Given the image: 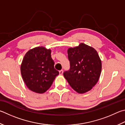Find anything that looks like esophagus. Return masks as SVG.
I'll list each match as a JSON object with an SVG mask.
<instances>
[{
	"instance_id": "34e87169",
	"label": "esophagus",
	"mask_w": 125,
	"mask_h": 125,
	"mask_svg": "<svg viewBox=\"0 0 125 125\" xmlns=\"http://www.w3.org/2000/svg\"><path fill=\"white\" fill-rule=\"evenodd\" d=\"M59 73H60V75H62L63 73V70H61L59 71Z\"/></svg>"
}]
</instances>
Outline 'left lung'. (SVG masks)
I'll list each match as a JSON object with an SVG mask.
<instances>
[{
  "label": "left lung",
  "mask_w": 125,
  "mask_h": 125,
  "mask_svg": "<svg viewBox=\"0 0 125 125\" xmlns=\"http://www.w3.org/2000/svg\"><path fill=\"white\" fill-rule=\"evenodd\" d=\"M70 69L63 73L72 88L79 94H84L92 88L99 80L102 62L94 48L81 43L68 50Z\"/></svg>",
  "instance_id": "obj_1"
}]
</instances>
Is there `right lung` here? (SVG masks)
Wrapping results in <instances>:
<instances>
[{
  "label": "right lung",
  "mask_w": 125,
  "mask_h": 125,
  "mask_svg": "<svg viewBox=\"0 0 125 125\" xmlns=\"http://www.w3.org/2000/svg\"><path fill=\"white\" fill-rule=\"evenodd\" d=\"M51 53L50 49L40 46L30 50L24 56L21 65L22 77L27 87L33 92H46L59 74Z\"/></svg>",
  "instance_id": "add662e5"
}]
</instances>
